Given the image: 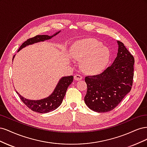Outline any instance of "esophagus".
Returning <instances> with one entry per match:
<instances>
[{"mask_svg": "<svg viewBox=\"0 0 147 147\" xmlns=\"http://www.w3.org/2000/svg\"><path fill=\"white\" fill-rule=\"evenodd\" d=\"M83 78V76L82 75H80V74H76L74 75V79L75 80H80Z\"/></svg>", "mask_w": 147, "mask_h": 147, "instance_id": "1", "label": "esophagus"}]
</instances>
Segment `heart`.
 <instances>
[{
    "label": "heart",
    "mask_w": 147,
    "mask_h": 147,
    "mask_svg": "<svg viewBox=\"0 0 147 147\" xmlns=\"http://www.w3.org/2000/svg\"><path fill=\"white\" fill-rule=\"evenodd\" d=\"M72 57L76 60H83V69L90 74L98 73L104 69L109 57V50L100 42L93 38L80 40L74 45Z\"/></svg>",
    "instance_id": "1"
}]
</instances>
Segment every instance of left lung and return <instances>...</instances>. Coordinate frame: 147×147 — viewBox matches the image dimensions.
<instances>
[{
	"label": "left lung",
	"mask_w": 147,
	"mask_h": 147,
	"mask_svg": "<svg viewBox=\"0 0 147 147\" xmlns=\"http://www.w3.org/2000/svg\"><path fill=\"white\" fill-rule=\"evenodd\" d=\"M118 52L113 63L100 74L87 76L84 80L87 92L84 102L96 112L114 109L131 90L134 78V58L118 41Z\"/></svg>",
	"instance_id": "left-lung-1"
}]
</instances>
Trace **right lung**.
Wrapping results in <instances>:
<instances>
[{
    "label": "right lung",
    "mask_w": 147,
    "mask_h": 147,
    "mask_svg": "<svg viewBox=\"0 0 147 147\" xmlns=\"http://www.w3.org/2000/svg\"><path fill=\"white\" fill-rule=\"evenodd\" d=\"M59 32L56 33L52 36H48L47 35H38L32 38H30L22 44L18 49V51L27 45L40 41H44L45 40L50 39ZM14 56L13 57V59L14 58ZM73 79V76H68L62 78L58 84H57V86L52 94L47 98L42 100H31L26 99L24 98L23 96L20 95L18 92H16L18 94L22 102L31 110L40 113H48L56 110L61 104L66 93V91L67 90V88L72 83Z\"/></svg>",
    "instance_id": "1"
}]
</instances>
